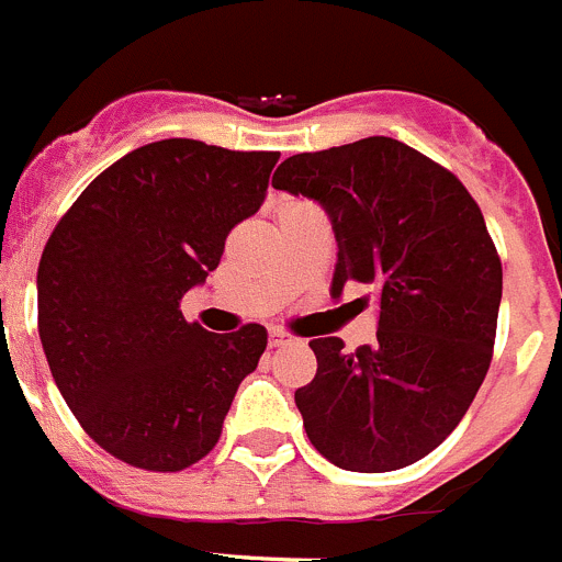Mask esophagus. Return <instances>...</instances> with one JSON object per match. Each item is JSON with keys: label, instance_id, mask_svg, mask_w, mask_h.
I'll list each match as a JSON object with an SVG mask.
<instances>
[{"label": "esophagus", "instance_id": "1", "mask_svg": "<svg viewBox=\"0 0 562 562\" xmlns=\"http://www.w3.org/2000/svg\"><path fill=\"white\" fill-rule=\"evenodd\" d=\"M285 344H291V335L282 333V329H271V333H269L271 349H280V346H285Z\"/></svg>", "mask_w": 562, "mask_h": 562}]
</instances>
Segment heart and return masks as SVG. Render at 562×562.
<instances>
[{"label": "heart", "mask_w": 562, "mask_h": 562, "mask_svg": "<svg viewBox=\"0 0 562 562\" xmlns=\"http://www.w3.org/2000/svg\"><path fill=\"white\" fill-rule=\"evenodd\" d=\"M293 204H302V202H293ZM288 207H291V204H288Z\"/></svg>", "instance_id": "1"}]
</instances>
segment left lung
Here are the masks:
<instances>
[{
	"mask_svg": "<svg viewBox=\"0 0 562 562\" xmlns=\"http://www.w3.org/2000/svg\"><path fill=\"white\" fill-rule=\"evenodd\" d=\"M271 186L316 199L333 218V296L349 282L380 296L371 346L311 340L318 371L296 391L307 438L363 474L427 458L494 358L502 260L480 204L452 171L385 135L288 157Z\"/></svg>",
	"mask_w": 562,
	"mask_h": 562,
	"instance_id": "8db88e82",
	"label": "left lung"
}]
</instances>
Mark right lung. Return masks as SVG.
Returning <instances> with one entry per match:
<instances>
[{
	"label": "right lung",
	"instance_id": "add662e5",
	"mask_svg": "<svg viewBox=\"0 0 562 562\" xmlns=\"http://www.w3.org/2000/svg\"><path fill=\"white\" fill-rule=\"evenodd\" d=\"M277 160L155 140L108 166L52 229L38 266L41 344L66 405L115 460L182 471L222 438L269 333H207L180 302L216 269L229 229L257 213Z\"/></svg>",
	"mask_w": 562,
	"mask_h": 562
}]
</instances>
